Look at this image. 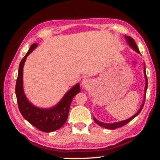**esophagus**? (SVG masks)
Segmentation results:
<instances>
[{
    "instance_id": "obj_1",
    "label": "esophagus",
    "mask_w": 160,
    "mask_h": 160,
    "mask_svg": "<svg viewBox=\"0 0 160 160\" xmlns=\"http://www.w3.org/2000/svg\"><path fill=\"white\" fill-rule=\"evenodd\" d=\"M82 84L83 85V87H88L91 84V81H90V79H89L88 78H84V79L82 80Z\"/></svg>"
}]
</instances>
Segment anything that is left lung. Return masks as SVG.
<instances>
[{
	"label": "left lung",
	"mask_w": 160,
	"mask_h": 160,
	"mask_svg": "<svg viewBox=\"0 0 160 160\" xmlns=\"http://www.w3.org/2000/svg\"><path fill=\"white\" fill-rule=\"evenodd\" d=\"M124 38H125L127 42L129 44V46L132 48L133 50H135V52H138V53H140V51L138 49V46L136 44V43H135V41H134V39L132 38H131L130 36H124ZM141 54V53H140ZM144 76H145V79H146V86H145V90H144V100H143V104L141 105V108H140L139 111H138V112L135 113L134 116H132V117L129 118L128 119H126V120H124V121H121V122H114V123H103V122H101L100 121H98V119H96L95 117H93L94 119V121H95L96 123H97L98 125H100V127H102V128H106V129H110V130H114V129H117V128H121V127L125 125L128 123V122H130L131 120L134 119V118L138 116L141 112L142 108H143V107L144 106V102H145V98H146V89H147V87H148V79H147V76H146V68H145V65H144Z\"/></svg>",
	"instance_id": "left-lung-1"
}]
</instances>
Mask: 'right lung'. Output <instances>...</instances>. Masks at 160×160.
I'll return each mask as SVG.
<instances>
[{"instance_id":"right-lung-1","label":"right lung","mask_w":160,"mask_h":160,"mask_svg":"<svg viewBox=\"0 0 160 160\" xmlns=\"http://www.w3.org/2000/svg\"><path fill=\"white\" fill-rule=\"evenodd\" d=\"M38 44L33 43L19 63L18 76L16 82V92L19 110L22 117L39 130L50 132L60 129L68 117L70 106L73 98L80 92L79 84H76L64 95L55 106L50 108H40L33 106L27 99L23 90V67L27 57Z\"/></svg>"}]
</instances>
